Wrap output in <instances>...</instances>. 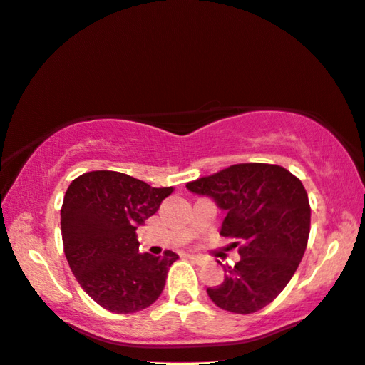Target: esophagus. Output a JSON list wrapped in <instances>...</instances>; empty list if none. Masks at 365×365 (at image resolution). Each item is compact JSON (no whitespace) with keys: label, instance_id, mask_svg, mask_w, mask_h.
<instances>
[{"label":"esophagus","instance_id":"esophagus-1","mask_svg":"<svg viewBox=\"0 0 365 365\" xmlns=\"http://www.w3.org/2000/svg\"><path fill=\"white\" fill-rule=\"evenodd\" d=\"M190 259H192L193 260V262L195 264H198V265H201V264H205L206 262V259L205 257H201V255H190Z\"/></svg>","mask_w":365,"mask_h":365}]
</instances>
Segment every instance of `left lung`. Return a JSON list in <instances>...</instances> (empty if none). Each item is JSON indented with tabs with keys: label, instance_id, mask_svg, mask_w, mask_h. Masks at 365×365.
<instances>
[{
	"label": "left lung",
	"instance_id": "left-lung-1",
	"mask_svg": "<svg viewBox=\"0 0 365 365\" xmlns=\"http://www.w3.org/2000/svg\"><path fill=\"white\" fill-rule=\"evenodd\" d=\"M187 188L213 198L226 211L220 235L241 241V260L225 267V280L206 288L208 297L237 314L267 307L290 282L307 249L312 210L303 183L284 167L254 162L188 182Z\"/></svg>",
	"mask_w": 365,
	"mask_h": 365
}]
</instances>
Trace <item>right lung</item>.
<instances>
[{"label": "right lung", "instance_id": "add662e5", "mask_svg": "<svg viewBox=\"0 0 365 365\" xmlns=\"http://www.w3.org/2000/svg\"><path fill=\"white\" fill-rule=\"evenodd\" d=\"M172 192L113 170L86 172L70 183L61 210L63 252L75 279L100 307L135 313L160 297L178 255L140 254L135 230Z\"/></svg>", "mask_w": 365, "mask_h": 365}]
</instances>
